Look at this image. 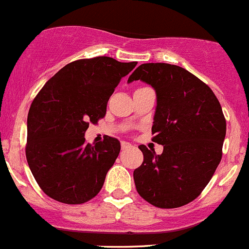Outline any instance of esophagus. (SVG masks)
<instances>
[{
  "instance_id": "obj_1",
  "label": "esophagus",
  "mask_w": 249,
  "mask_h": 249,
  "mask_svg": "<svg viewBox=\"0 0 249 249\" xmlns=\"http://www.w3.org/2000/svg\"><path fill=\"white\" fill-rule=\"evenodd\" d=\"M129 148H131V143L123 141L122 142V149H123V151H124V149H129Z\"/></svg>"
}]
</instances>
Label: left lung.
Wrapping results in <instances>:
<instances>
[{
	"mask_svg": "<svg viewBox=\"0 0 249 249\" xmlns=\"http://www.w3.org/2000/svg\"><path fill=\"white\" fill-rule=\"evenodd\" d=\"M136 80L156 91L152 140L163 146L161 154L139 146L143 163L134 171L136 190L158 208L185 206L199 196L221 160V106L208 85L181 67L141 64L127 83Z\"/></svg>",
	"mask_w": 249,
	"mask_h": 249,
	"instance_id": "obj_1",
	"label": "left lung"
}]
</instances>
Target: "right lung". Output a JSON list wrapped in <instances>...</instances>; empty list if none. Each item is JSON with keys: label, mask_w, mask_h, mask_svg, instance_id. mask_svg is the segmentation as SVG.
Returning <instances> with one entry per match:
<instances>
[{"label": "right lung", "mask_w": 249, "mask_h": 249, "mask_svg": "<svg viewBox=\"0 0 249 249\" xmlns=\"http://www.w3.org/2000/svg\"><path fill=\"white\" fill-rule=\"evenodd\" d=\"M136 64L110 57L75 60L54 74L33 101L26 160L51 198L81 204L101 191L120 142L106 136L92 146L85 142V132L90 123L105 117L114 89Z\"/></svg>", "instance_id": "right-lung-1"}]
</instances>
